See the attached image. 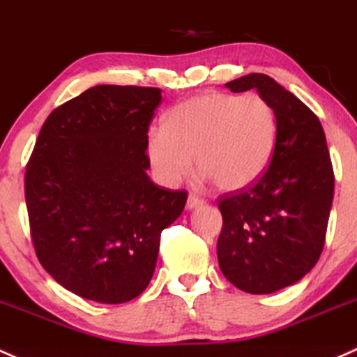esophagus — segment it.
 <instances>
[{"label": "esophagus", "instance_id": "esophagus-1", "mask_svg": "<svg viewBox=\"0 0 357 357\" xmlns=\"http://www.w3.org/2000/svg\"><path fill=\"white\" fill-rule=\"evenodd\" d=\"M204 198L202 197H198V195H195V193H191L190 197H188V202H186V208H197V207H200V205H204Z\"/></svg>", "mask_w": 357, "mask_h": 357}]
</instances>
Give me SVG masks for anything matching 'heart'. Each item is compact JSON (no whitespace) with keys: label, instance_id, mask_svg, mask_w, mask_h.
Instances as JSON below:
<instances>
[{"label":"heart","instance_id":"b5f03b06","mask_svg":"<svg viewBox=\"0 0 357 357\" xmlns=\"http://www.w3.org/2000/svg\"><path fill=\"white\" fill-rule=\"evenodd\" d=\"M277 116L260 93H204L178 104L164 116L162 128L147 133V155L167 185L186 178L195 157L197 169L219 190L251 185L272 159Z\"/></svg>","mask_w":357,"mask_h":357}]
</instances>
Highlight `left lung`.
<instances>
[{
	"label": "left lung",
	"mask_w": 357,
	"mask_h": 357,
	"mask_svg": "<svg viewBox=\"0 0 357 357\" xmlns=\"http://www.w3.org/2000/svg\"><path fill=\"white\" fill-rule=\"evenodd\" d=\"M226 87L257 89L272 104L277 142L257 181L217 200L222 213L217 258L232 286L270 294L301 280L320 258L335 176L320 119L294 93L264 73Z\"/></svg>",
	"instance_id": "8db88e82"
}]
</instances>
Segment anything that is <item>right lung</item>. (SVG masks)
Masks as SVG:
<instances>
[{"mask_svg":"<svg viewBox=\"0 0 357 357\" xmlns=\"http://www.w3.org/2000/svg\"><path fill=\"white\" fill-rule=\"evenodd\" d=\"M160 89L97 85L47 116L25 171L40 265L73 294L104 305L140 296L160 232L188 193L150 181L147 133Z\"/></svg>","mask_w":357,"mask_h":357,"instance_id":"right-lung-1","label":"right lung"}]
</instances>
